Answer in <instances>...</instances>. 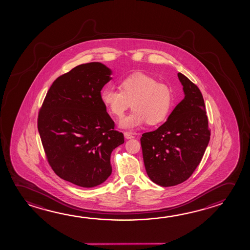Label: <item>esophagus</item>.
Instances as JSON below:
<instances>
[{"mask_svg":"<svg viewBox=\"0 0 250 250\" xmlns=\"http://www.w3.org/2000/svg\"><path fill=\"white\" fill-rule=\"evenodd\" d=\"M124 137L126 139H133L134 135H132L130 132H124Z\"/></svg>","mask_w":250,"mask_h":250,"instance_id":"34e87169","label":"esophagus"}]
</instances>
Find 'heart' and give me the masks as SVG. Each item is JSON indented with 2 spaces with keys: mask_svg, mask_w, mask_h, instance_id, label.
I'll return each instance as SVG.
<instances>
[{
  "mask_svg": "<svg viewBox=\"0 0 250 250\" xmlns=\"http://www.w3.org/2000/svg\"><path fill=\"white\" fill-rule=\"evenodd\" d=\"M119 89L104 87L100 99L104 107L119 119L131 105L134 110L120 123L123 128L135 129L147 123L151 126L158 125L167 118L173 107L170 87L146 74L135 73L123 78L120 81Z\"/></svg>",
  "mask_w": 250,
  "mask_h": 250,
  "instance_id": "1",
  "label": "heart"
}]
</instances>
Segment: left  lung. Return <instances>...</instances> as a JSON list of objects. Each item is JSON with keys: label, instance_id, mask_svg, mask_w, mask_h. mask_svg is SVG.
Returning a JSON list of instances; mask_svg holds the SVG:
<instances>
[{"label": "left lung", "instance_id": "8db88e82", "mask_svg": "<svg viewBox=\"0 0 250 250\" xmlns=\"http://www.w3.org/2000/svg\"><path fill=\"white\" fill-rule=\"evenodd\" d=\"M184 98L165 123L141 138L143 162L153 183L175 186L194 173L209 143L205 103L198 87L178 73Z\"/></svg>", "mask_w": 250, "mask_h": 250}]
</instances>
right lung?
Masks as SVG:
<instances>
[{"label": "right lung", "mask_w": 250, "mask_h": 250, "mask_svg": "<svg viewBox=\"0 0 250 250\" xmlns=\"http://www.w3.org/2000/svg\"><path fill=\"white\" fill-rule=\"evenodd\" d=\"M112 70L101 62L76 66L53 83L38 115V131L53 170L83 188L104 183L112 173V151L123 133L100 99Z\"/></svg>", "instance_id": "1"}]
</instances>
